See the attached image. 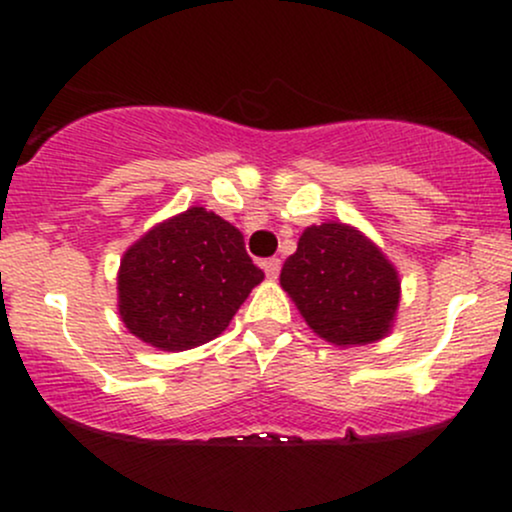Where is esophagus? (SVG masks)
<instances>
[{"label": "esophagus", "mask_w": 512, "mask_h": 512, "mask_svg": "<svg viewBox=\"0 0 512 512\" xmlns=\"http://www.w3.org/2000/svg\"><path fill=\"white\" fill-rule=\"evenodd\" d=\"M262 269H264V274H267V279H276L281 272V260L279 257H269V260L262 262Z\"/></svg>", "instance_id": "34e87169"}]
</instances>
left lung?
I'll use <instances>...</instances> for the list:
<instances>
[{"mask_svg": "<svg viewBox=\"0 0 512 512\" xmlns=\"http://www.w3.org/2000/svg\"><path fill=\"white\" fill-rule=\"evenodd\" d=\"M279 281L310 330L325 342L373 344L392 330L399 274L354 226L327 221L305 228Z\"/></svg>", "mask_w": 512, "mask_h": 512, "instance_id": "obj_1", "label": "left lung"}]
</instances>
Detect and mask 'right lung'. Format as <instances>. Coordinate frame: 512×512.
<instances>
[{
    "mask_svg": "<svg viewBox=\"0 0 512 512\" xmlns=\"http://www.w3.org/2000/svg\"><path fill=\"white\" fill-rule=\"evenodd\" d=\"M262 279L243 233L214 211L190 207L129 245L117 272V310L144 344L187 351L219 337Z\"/></svg>",
    "mask_w": 512,
    "mask_h": 512,
    "instance_id": "right-lung-1",
    "label": "right lung"
}]
</instances>
